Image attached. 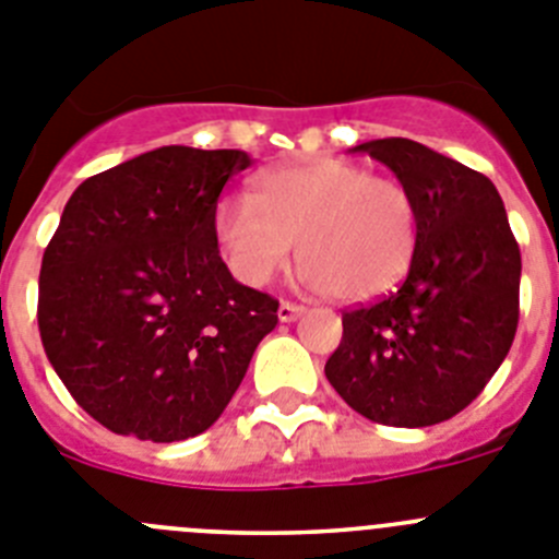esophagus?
Wrapping results in <instances>:
<instances>
[{
	"label": "esophagus",
	"instance_id": "obj_1",
	"mask_svg": "<svg viewBox=\"0 0 559 559\" xmlns=\"http://www.w3.org/2000/svg\"><path fill=\"white\" fill-rule=\"evenodd\" d=\"M300 314H304V306H295V304H289V300H281V306H278L281 323H292V320H298Z\"/></svg>",
	"mask_w": 559,
	"mask_h": 559
}]
</instances>
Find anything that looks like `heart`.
I'll list each match as a JSON object with an SVG mask.
<instances>
[{"instance_id": "obj_1", "label": "heart", "mask_w": 559, "mask_h": 559, "mask_svg": "<svg viewBox=\"0 0 559 559\" xmlns=\"http://www.w3.org/2000/svg\"><path fill=\"white\" fill-rule=\"evenodd\" d=\"M415 194L390 175L314 158L270 169L253 198L217 205L214 234L239 281L264 286L289 267L295 245L314 289L359 304L399 284L417 248Z\"/></svg>"}]
</instances>
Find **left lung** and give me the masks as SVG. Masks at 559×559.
<instances>
[{
	"mask_svg": "<svg viewBox=\"0 0 559 559\" xmlns=\"http://www.w3.org/2000/svg\"><path fill=\"white\" fill-rule=\"evenodd\" d=\"M415 194L404 284L342 314L325 379L367 420L420 429L454 417L499 370L518 329L521 250L490 178L412 139L359 144Z\"/></svg>",
	"mask_w": 559,
	"mask_h": 559,
	"instance_id": "obj_1",
	"label": "left lung"
}]
</instances>
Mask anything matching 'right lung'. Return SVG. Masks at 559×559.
Wrapping results in <instances>:
<instances>
[{"label":"right lung","instance_id":"obj_1","mask_svg":"<svg viewBox=\"0 0 559 559\" xmlns=\"http://www.w3.org/2000/svg\"><path fill=\"white\" fill-rule=\"evenodd\" d=\"M253 164L242 150L158 147L83 180L38 278L55 373L117 435L175 442L214 426L278 300L242 286L214 234L217 200Z\"/></svg>","mask_w":559,"mask_h":559}]
</instances>
